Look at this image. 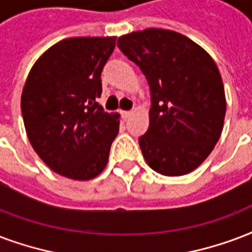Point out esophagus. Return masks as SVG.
I'll use <instances>...</instances> for the list:
<instances>
[{"instance_id": "esophagus-1", "label": "esophagus", "mask_w": 252, "mask_h": 252, "mask_svg": "<svg viewBox=\"0 0 252 252\" xmlns=\"http://www.w3.org/2000/svg\"><path fill=\"white\" fill-rule=\"evenodd\" d=\"M130 115H132V112H130V111H123V112H122V116H123V119H124V120L129 119Z\"/></svg>"}]
</instances>
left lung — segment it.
<instances>
[{
    "label": "left lung",
    "mask_w": 252,
    "mask_h": 252,
    "mask_svg": "<svg viewBox=\"0 0 252 252\" xmlns=\"http://www.w3.org/2000/svg\"><path fill=\"white\" fill-rule=\"evenodd\" d=\"M119 49L147 76L149 128L139 139L155 172L178 177L206 160L226 115L223 82L207 51L180 32L145 29L119 36Z\"/></svg>",
    "instance_id": "left-lung-1"
}]
</instances>
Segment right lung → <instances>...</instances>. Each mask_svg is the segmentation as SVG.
<instances>
[{"mask_svg":"<svg viewBox=\"0 0 252 252\" xmlns=\"http://www.w3.org/2000/svg\"><path fill=\"white\" fill-rule=\"evenodd\" d=\"M115 42L116 36L62 39L36 59L25 82L21 109L29 141L51 170L70 180L99 176L119 133L120 115L97 103Z\"/></svg>","mask_w":252,"mask_h":252,"instance_id":"add662e5","label":"right lung"}]
</instances>
